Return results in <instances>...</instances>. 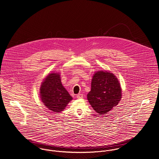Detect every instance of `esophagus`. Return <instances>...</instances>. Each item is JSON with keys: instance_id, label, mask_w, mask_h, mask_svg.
I'll return each instance as SVG.
<instances>
[{"instance_id": "obj_1", "label": "esophagus", "mask_w": 159, "mask_h": 159, "mask_svg": "<svg viewBox=\"0 0 159 159\" xmlns=\"http://www.w3.org/2000/svg\"><path fill=\"white\" fill-rule=\"evenodd\" d=\"M76 97L77 99H81V98H83V94H81V93H79V94L77 95Z\"/></svg>"}]
</instances>
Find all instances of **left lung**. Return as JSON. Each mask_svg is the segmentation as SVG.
I'll use <instances>...</instances> for the list:
<instances>
[{
  "instance_id": "obj_1",
  "label": "left lung",
  "mask_w": 159,
  "mask_h": 159,
  "mask_svg": "<svg viewBox=\"0 0 159 159\" xmlns=\"http://www.w3.org/2000/svg\"><path fill=\"white\" fill-rule=\"evenodd\" d=\"M121 97V85L114 74L107 71L95 72L87 98L98 115L107 114L118 104Z\"/></svg>"
}]
</instances>
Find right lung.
Masks as SVG:
<instances>
[{
    "label": "right lung",
    "mask_w": 159,
    "mask_h": 159,
    "mask_svg": "<svg viewBox=\"0 0 159 159\" xmlns=\"http://www.w3.org/2000/svg\"><path fill=\"white\" fill-rule=\"evenodd\" d=\"M40 98L45 106L54 112H61L72 100L64 88L58 73H50L41 83Z\"/></svg>",
    "instance_id": "right-lung-1"
}]
</instances>
